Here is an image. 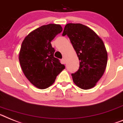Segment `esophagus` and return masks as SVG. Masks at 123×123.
Segmentation results:
<instances>
[{
  "mask_svg": "<svg viewBox=\"0 0 123 123\" xmlns=\"http://www.w3.org/2000/svg\"><path fill=\"white\" fill-rule=\"evenodd\" d=\"M61 62L62 63V64H66V59H65V58L62 59Z\"/></svg>",
  "mask_w": 123,
  "mask_h": 123,
  "instance_id": "obj_1",
  "label": "esophagus"
}]
</instances>
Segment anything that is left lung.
I'll return each instance as SVG.
<instances>
[{"label":"left lung","mask_w":123,"mask_h":123,"mask_svg":"<svg viewBox=\"0 0 123 123\" xmlns=\"http://www.w3.org/2000/svg\"><path fill=\"white\" fill-rule=\"evenodd\" d=\"M66 35L80 61L79 69L72 74L74 83L82 89H90L106 69L108 53L104 43L93 30L80 23H68L62 36Z\"/></svg>","instance_id":"left-lung-1"}]
</instances>
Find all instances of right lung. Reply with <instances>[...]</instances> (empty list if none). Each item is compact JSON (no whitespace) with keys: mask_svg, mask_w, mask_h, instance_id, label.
Here are the masks:
<instances>
[{"mask_svg":"<svg viewBox=\"0 0 123 123\" xmlns=\"http://www.w3.org/2000/svg\"><path fill=\"white\" fill-rule=\"evenodd\" d=\"M62 31L60 25H43L30 32L22 42L19 61L23 72L31 84L39 89L53 85L56 77L65 69L58 59L51 41Z\"/></svg>","mask_w":123,"mask_h":123,"instance_id":"obj_1","label":"right lung"}]
</instances>
